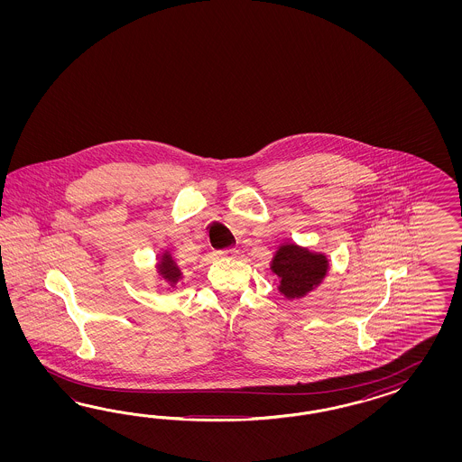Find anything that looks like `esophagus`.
<instances>
[{
	"label": "esophagus",
	"mask_w": 462,
	"mask_h": 462,
	"mask_svg": "<svg viewBox=\"0 0 462 462\" xmlns=\"http://www.w3.org/2000/svg\"><path fill=\"white\" fill-rule=\"evenodd\" d=\"M238 252L236 249H225V251L218 252V255L220 257H225V259H234V257H237Z\"/></svg>",
	"instance_id": "esophagus-1"
}]
</instances>
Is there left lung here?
I'll return each mask as SVG.
<instances>
[{
  "label": "left lung",
  "instance_id": "8db88e82",
  "mask_svg": "<svg viewBox=\"0 0 462 462\" xmlns=\"http://www.w3.org/2000/svg\"><path fill=\"white\" fill-rule=\"evenodd\" d=\"M271 271L280 278L278 291L288 300H298L322 284L328 273V259L325 254L286 242L274 254Z\"/></svg>",
  "mask_w": 462,
  "mask_h": 462
}]
</instances>
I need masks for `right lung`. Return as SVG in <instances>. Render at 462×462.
Returning a JSON list of instances; mask_svg holds the SVG:
<instances>
[{"label": "right lung", "instance_id": "obj_1", "mask_svg": "<svg viewBox=\"0 0 462 462\" xmlns=\"http://www.w3.org/2000/svg\"><path fill=\"white\" fill-rule=\"evenodd\" d=\"M157 274L161 276V280L166 281L171 288H174L182 278L181 267L178 266V263L174 261L172 254L164 251L159 255L157 261Z\"/></svg>", "mask_w": 462, "mask_h": 462}]
</instances>
